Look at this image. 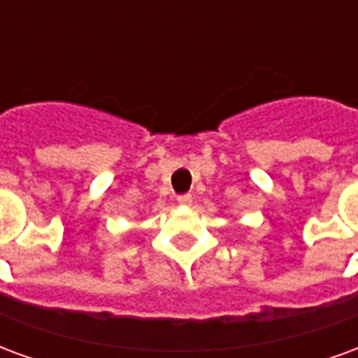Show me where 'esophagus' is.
Instances as JSON below:
<instances>
[{
    "label": "esophagus",
    "instance_id": "esophagus-1",
    "mask_svg": "<svg viewBox=\"0 0 358 358\" xmlns=\"http://www.w3.org/2000/svg\"><path fill=\"white\" fill-rule=\"evenodd\" d=\"M176 201L180 203V205H184V207H187V205H192V201H194V197H192V194H182L176 197Z\"/></svg>",
    "mask_w": 358,
    "mask_h": 358
}]
</instances>
